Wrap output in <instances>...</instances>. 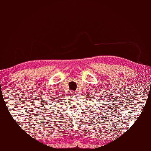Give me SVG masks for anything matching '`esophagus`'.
<instances>
[{
    "label": "esophagus",
    "mask_w": 151,
    "mask_h": 151,
    "mask_svg": "<svg viewBox=\"0 0 151 151\" xmlns=\"http://www.w3.org/2000/svg\"><path fill=\"white\" fill-rule=\"evenodd\" d=\"M76 93V92H75V91H71L70 92V94L71 95H75Z\"/></svg>",
    "instance_id": "34e87169"
}]
</instances>
